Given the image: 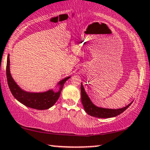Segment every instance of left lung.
Here are the masks:
<instances>
[{
	"instance_id": "obj_1",
	"label": "left lung",
	"mask_w": 150,
	"mask_h": 150,
	"mask_svg": "<svg viewBox=\"0 0 150 150\" xmlns=\"http://www.w3.org/2000/svg\"><path fill=\"white\" fill-rule=\"evenodd\" d=\"M81 100L85 111L88 115L93 117H100V118H109V117L117 116V115L124 112L133 102H132L126 107L118 109H105V108L98 107L96 105H94L91 101L90 98H88L86 91H85L82 84H81Z\"/></svg>"
}]
</instances>
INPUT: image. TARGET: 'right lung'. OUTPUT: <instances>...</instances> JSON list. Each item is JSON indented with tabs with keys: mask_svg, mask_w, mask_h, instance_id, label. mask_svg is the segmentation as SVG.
Returning a JSON list of instances; mask_svg holds the SVG:
<instances>
[{
	"mask_svg": "<svg viewBox=\"0 0 150 150\" xmlns=\"http://www.w3.org/2000/svg\"><path fill=\"white\" fill-rule=\"evenodd\" d=\"M6 75L7 84L14 97L26 107L38 110L48 109L52 107L59 98L64 83L71 77H68L59 81V84L60 86V88L58 92L55 93L52 90H49L48 91L43 93H29L24 91L16 84V83L12 77L10 71H9V56L7 57Z\"/></svg>",
	"mask_w": 150,
	"mask_h": 150,
	"instance_id": "right-lung-1",
	"label": "right lung"
}]
</instances>
